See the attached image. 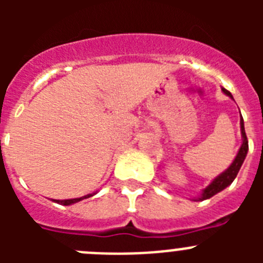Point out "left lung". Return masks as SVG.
I'll use <instances>...</instances> for the list:
<instances>
[{
  "instance_id": "8db88e82",
  "label": "left lung",
  "mask_w": 263,
  "mask_h": 263,
  "mask_svg": "<svg viewBox=\"0 0 263 263\" xmlns=\"http://www.w3.org/2000/svg\"><path fill=\"white\" fill-rule=\"evenodd\" d=\"M222 92H224L227 96L231 97V99H233L231 92L225 89V88H222ZM240 125H241V136H242V145H241L240 150H238V153H237L234 160L232 162L231 166L225 170L224 173H221L218 176H216L212 182H211V184L206 185V187L204 188L200 197L194 199V201H203V200H206V199H210V197L215 196L216 194H218V192H221L222 190H225L228 185H231L232 182L236 179L237 174H238V171H240L241 166H242L243 163V160H245L246 154H248V150H249V145H248V138H246L245 126H243L242 117L240 118Z\"/></svg>"
}]
</instances>
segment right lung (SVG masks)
<instances>
[{
    "instance_id": "obj_1",
    "label": "right lung",
    "mask_w": 263,
    "mask_h": 263,
    "mask_svg": "<svg viewBox=\"0 0 263 263\" xmlns=\"http://www.w3.org/2000/svg\"><path fill=\"white\" fill-rule=\"evenodd\" d=\"M97 192H93V194H88L85 195V196H81V197H76V199H67V200H52L55 201V203L58 204H63V205H71V204H75L78 203V201H81L83 199H88V197L93 196V195H96Z\"/></svg>"
}]
</instances>
